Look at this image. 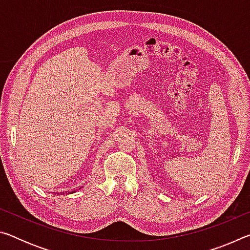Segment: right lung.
<instances>
[{"mask_svg": "<svg viewBox=\"0 0 250 250\" xmlns=\"http://www.w3.org/2000/svg\"><path fill=\"white\" fill-rule=\"evenodd\" d=\"M76 191H71V192H66V194H73V193H75ZM59 193H57V195H58ZM61 194H64V192H61Z\"/></svg>", "mask_w": 250, "mask_h": 250, "instance_id": "right-lung-1", "label": "right lung"}]
</instances>
